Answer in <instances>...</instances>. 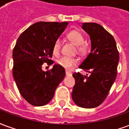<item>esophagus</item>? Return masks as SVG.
Instances as JSON below:
<instances>
[{"instance_id":"obj_1","label":"esophagus","mask_w":129,"mask_h":129,"mask_svg":"<svg viewBox=\"0 0 129 129\" xmlns=\"http://www.w3.org/2000/svg\"><path fill=\"white\" fill-rule=\"evenodd\" d=\"M66 76H72V73H70V72H69V71H66Z\"/></svg>"}]
</instances>
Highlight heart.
<instances>
[{"mask_svg":"<svg viewBox=\"0 0 129 129\" xmlns=\"http://www.w3.org/2000/svg\"><path fill=\"white\" fill-rule=\"evenodd\" d=\"M67 38L71 42L77 45V50L79 53H86L88 50V45L84 42L85 37L82 32L77 29H73L68 32ZM61 48V41L58 38L55 40L52 47V52L54 54L58 55L60 53ZM57 63L61 67L68 70L78 63V59L69 56H63L57 61Z\"/></svg>","mask_w":129,"mask_h":129,"instance_id":"1","label":"heart"}]
</instances>
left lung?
Wrapping results in <instances>:
<instances>
[{"instance_id": "8db88e82", "label": "left lung", "mask_w": 129, "mask_h": 129, "mask_svg": "<svg viewBox=\"0 0 129 129\" xmlns=\"http://www.w3.org/2000/svg\"><path fill=\"white\" fill-rule=\"evenodd\" d=\"M82 28L90 35L91 51L79 68L90 74H73L75 85L72 97L79 106L91 108L104 101L115 80L119 52L113 37L102 25L84 23Z\"/></svg>"}]
</instances>
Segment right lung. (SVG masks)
<instances>
[{
	"mask_svg": "<svg viewBox=\"0 0 129 129\" xmlns=\"http://www.w3.org/2000/svg\"><path fill=\"white\" fill-rule=\"evenodd\" d=\"M68 22H38L19 36L13 50L12 73L22 97L35 106L48 104L66 75L59 64L43 71L44 63H53L54 43L67 26Z\"/></svg>",
	"mask_w": 129,
	"mask_h": 129,
	"instance_id": "right-lung-1",
	"label": "right lung"
}]
</instances>
